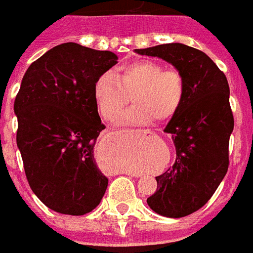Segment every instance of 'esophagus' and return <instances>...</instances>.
<instances>
[{
  "label": "esophagus",
  "mask_w": 253,
  "mask_h": 253,
  "mask_svg": "<svg viewBox=\"0 0 253 253\" xmlns=\"http://www.w3.org/2000/svg\"><path fill=\"white\" fill-rule=\"evenodd\" d=\"M142 131H145V132H149V134H151V131H149V130H142Z\"/></svg>",
  "instance_id": "1"
}]
</instances>
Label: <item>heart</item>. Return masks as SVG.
<instances>
[{"instance_id":"1","label":"heart","mask_w":253,"mask_h":253,"mask_svg":"<svg viewBox=\"0 0 253 253\" xmlns=\"http://www.w3.org/2000/svg\"><path fill=\"white\" fill-rule=\"evenodd\" d=\"M93 102L104 121L117 119L130 96L134 107L122 117V123L147 125L153 119L170 121L178 114L186 95L184 75L164 68L153 60H135L111 74H102L93 83Z\"/></svg>"}]
</instances>
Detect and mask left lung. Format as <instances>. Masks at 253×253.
<instances>
[{"label":"left lung","instance_id":"8db88e82","mask_svg":"<svg viewBox=\"0 0 253 253\" xmlns=\"http://www.w3.org/2000/svg\"><path fill=\"white\" fill-rule=\"evenodd\" d=\"M161 57L184 75L186 95L165 132L171 134L175 162L157 179L149 207L165 217H185L203 208L225 177L229 166V136L235 121L229 85L222 71L203 50L171 42L135 49Z\"/></svg>","mask_w":253,"mask_h":253}]
</instances>
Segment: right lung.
Here are the masks:
<instances>
[{"label":"right lung","instance_id":"obj_1","mask_svg":"<svg viewBox=\"0 0 253 253\" xmlns=\"http://www.w3.org/2000/svg\"><path fill=\"white\" fill-rule=\"evenodd\" d=\"M110 50L64 42L33 61L14 100L17 146L29 186L42 204L82 216L98 207L108 179L93 147L104 125L93 83L118 63Z\"/></svg>","mask_w":253,"mask_h":253}]
</instances>
